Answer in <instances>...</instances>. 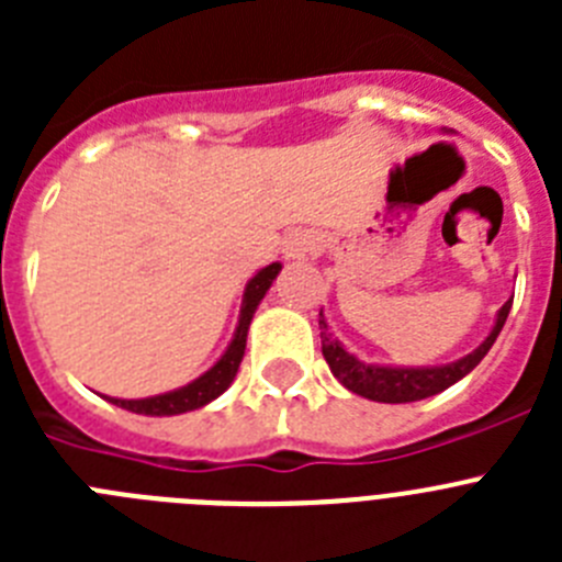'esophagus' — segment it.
<instances>
[{
    "label": "esophagus",
    "mask_w": 562,
    "mask_h": 562,
    "mask_svg": "<svg viewBox=\"0 0 562 562\" xmlns=\"http://www.w3.org/2000/svg\"><path fill=\"white\" fill-rule=\"evenodd\" d=\"M312 252V241L306 236H295L286 241V256L290 258H306Z\"/></svg>",
    "instance_id": "obj_1"
}]
</instances>
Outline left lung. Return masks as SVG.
Instances as JSON below:
<instances>
[{"instance_id":"left-lung-1","label":"left lung","mask_w":562,"mask_h":562,"mask_svg":"<svg viewBox=\"0 0 562 562\" xmlns=\"http://www.w3.org/2000/svg\"><path fill=\"white\" fill-rule=\"evenodd\" d=\"M513 310V301H506L498 312V321H495L493 331L481 342L479 349L470 351L461 360L448 362V366H436V369H391V366H366L362 360H357L355 355L342 349L340 342L331 337L329 324H326L324 312H321V342H324V357L329 362L331 374L351 391V394H360L366 400L374 402H389V405H400V402H416L428 400V396L439 394V391L450 389L453 382H459L461 376H467L470 371L484 360V355L493 349L495 337L501 335L506 324V315Z\"/></svg>"}]
</instances>
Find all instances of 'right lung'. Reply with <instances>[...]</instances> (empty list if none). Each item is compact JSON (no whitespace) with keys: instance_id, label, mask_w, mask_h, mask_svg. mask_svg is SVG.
<instances>
[{"instance_id":"1","label":"right lung","mask_w":562,"mask_h":562,"mask_svg":"<svg viewBox=\"0 0 562 562\" xmlns=\"http://www.w3.org/2000/svg\"><path fill=\"white\" fill-rule=\"evenodd\" d=\"M278 270H281V265H270L250 278L245 297H241V315H238L236 335H233L231 346H227L225 355L220 357V362H216L211 371H205L200 380L188 382L186 389L168 391V394H157V396H146V400H114V396H109V402L117 405V408L132 411V414L177 416V414H186V411L202 408V405H207V402L216 400L220 394H225L227 385H231L233 376H236L238 362H241V357H245L247 329H250L252 315H256L261 297L267 295L270 284L276 281Z\"/></svg>"}]
</instances>
